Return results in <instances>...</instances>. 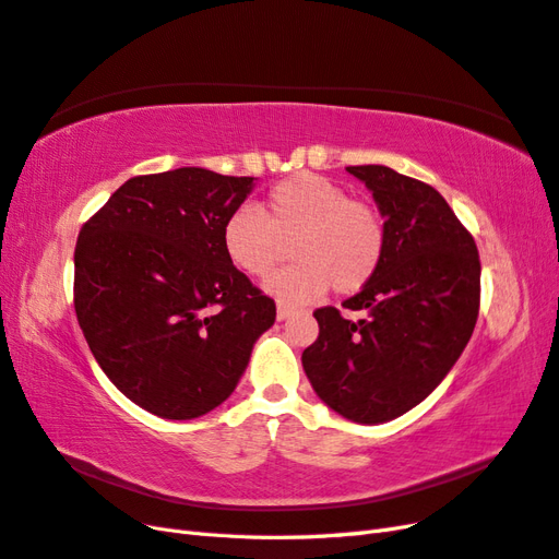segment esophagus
<instances>
[{
	"label": "esophagus",
	"mask_w": 559,
	"mask_h": 559,
	"mask_svg": "<svg viewBox=\"0 0 559 559\" xmlns=\"http://www.w3.org/2000/svg\"><path fill=\"white\" fill-rule=\"evenodd\" d=\"M294 314V306H289V302H277V319L284 321L289 319Z\"/></svg>",
	"instance_id": "obj_1"
}]
</instances>
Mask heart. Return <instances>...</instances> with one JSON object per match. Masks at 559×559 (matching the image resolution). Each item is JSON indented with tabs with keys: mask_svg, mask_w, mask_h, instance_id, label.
Segmentation results:
<instances>
[{
	"mask_svg": "<svg viewBox=\"0 0 559 559\" xmlns=\"http://www.w3.org/2000/svg\"><path fill=\"white\" fill-rule=\"evenodd\" d=\"M292 242L296 263L267 280L282 300H312L331 289L354 294L376 277L386 251L382 214L343 186L312 173L280 181L263 202V214L242 207L224 226L230 263L249 277H265Z\"/></svg>",
	"mask_w": 559,
	"mask_h": 559,
	"instance_id": "obj_1",
	"label": "heart"
}]
</instances>
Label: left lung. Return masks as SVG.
<instances>
[{
  "label": "left lung",
  "mask_w": 559,
  "mask_h": 559,
  "mask_svg": "<svg viewBox=\"0 0 559 559\" xmlns=\"http://www.w3.org/2000/svg\"><path fill=\"white\" fill-rule=\"evenodd\" d=\"M384 216L386 251L376 277L343 302L352 321L314 310L317 341L302 368L331 411L380 425L425 401L460 359L480 308L473 235L433 186L384 165H352Z\"/></svg>",
  "instance_id": "8db88e82"
}]
</instances>
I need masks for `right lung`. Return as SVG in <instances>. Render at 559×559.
<instances>
[{"mask_svg":"<svg viewBox=\"0 0 559 559\" xmlns=\"http://www.w3.org/2000/svg\"><path fill=\"white\" fill-rule=\"evenodd\" d=\"M251 189L253 177L205 167L132 177L79 233V326L118 392L158 417L222 405L275 324V300L224 249Z\"/></svg>","mask_w":559,"mask_h":559,"instance_id":"right-lung-1","label":"right lung"}]
</instances>
